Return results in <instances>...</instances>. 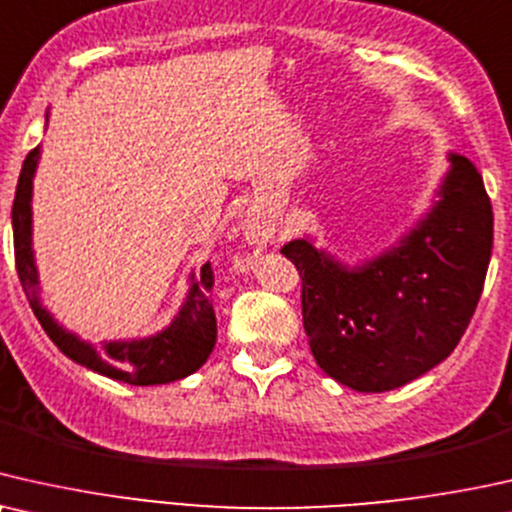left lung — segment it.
I'll return each mask as SVG.
<instances>
[{"label":"left lung","mask_w":512,"mask_h":512,"mask_svg":"<svg viewBox=\"0 0 512 512\" xmlns=\"http://www.w3.org/2000/svg\"><path fill=\"white\" fill-rule=\"evenodd\" d=\"M447 159L433 208L374 260L346 267L309 238L281 248L302 278L313 358L353 391H393L442 363L480 302L494 241L492 203L466 156Z\"/></svg>","instance_id":"obj_1"}]
</instances>
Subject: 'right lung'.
<instances>
[{
  "label": "right lung",
  "instance_id": "obj_1",
  "mask_svg": "<svg viewBox=\"0 0 512 512\" xmlns=\"http://www.w3.org/2000/svg\"><path fill=\"white\" fill-rule=\"evenodd\" d=\"M49 121V112H46ZM39 163V147L25 156L20 170L16 199H13V250H16V269L23 285L27 302L34 316L42 323L51 342L74 363L102 374V377L124 381L131 386L170 384L175 379H185L206 363L217 339V320L210 302L213 290V269L210 264L201 267V278H192V288L187 292L185 304L177 316L170 320L156 335L126 342H105L100 349L84 342L72 332H67L51 316L39 299V274L32 252V177Z\"/></svg>",
  "mask_w": 512,
  "mask_h": 512
}]
</instances>
